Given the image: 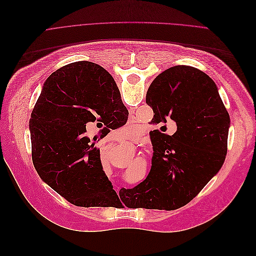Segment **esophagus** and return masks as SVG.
<instances>
[{
  "mask_svg": "<svg viewBox=\"0 0 256 256\" xmlns=\"http://www.w3.org/2000/svg\"><path fill=\"white\" fill-rule=\"evenodd\" d=\"M112 138H113V140H122V136H115V134H113L112 136Z\"/></svg>",
  "mask_w": 256,
  "mask_h": 256,
  "instance_id": "34e87169",
  "label": "esophagus"
}]
</instances>
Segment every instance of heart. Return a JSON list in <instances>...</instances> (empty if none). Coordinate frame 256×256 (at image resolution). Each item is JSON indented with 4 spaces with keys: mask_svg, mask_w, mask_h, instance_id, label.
Returning <instances> with one entry per match:
<instances>
[{
    "mask_svg": "<svg viewBox=\"0 0 256 256\" xmlns=\"http://www.w3.org/2000/svg\"><path fill=\"white\" fill-rule=\"evenodd\" d=\"M122 134H124V136H134V134H136L134 128L132 126H131V125H127V126H125V127H122Z\"/></svg>",
    "mask_w": 256,
    "mask_h": 256,
    "instance_id": "obj_1",
    "label": "heart"
}]
</instances>
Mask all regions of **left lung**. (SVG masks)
<instances>
[{"instance_id":"obj_1","label":"left lung","mask_w":256,"mask_h":256,"mask_svg":"<svg viewBox=\"0 0 256 256\" xmlns=\"http://www.w3.org/2000/svg\"><path fill=\"white\" fill-rule=\"evenodd\" d=\"M104 80L116 88L112 76L97 65ZM154 111L152 122L173 120L177 131L154 130L152 157L145 180L120 191L129 208L174 210L194 198L218 173L228 152L230 115L212 78L191 66H174L156 76L146 94Z\"/></svg>"}]
</instances>
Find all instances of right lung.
Masks as SVG:
<instances>
[{
    "mask_svg": "<svg viewBox=\"0 0 256 256\" xmlns=\"http://www.w3.org/2000/svg\"><path fill=\"white\" fill-rule=\"evenodd\" d=\"M122 106L118 88L108 84L92 62L65 65L44 82L30 120L32 159L42 180L69 203L102 207L118 198L96 140L85 132L90 124L125 125Z\"/></svg>",
    "mask_w": 256,
    "mask_h": 256,
    "instance_id": "add662e5",
    "label": "right lung"
}]
</instances>
